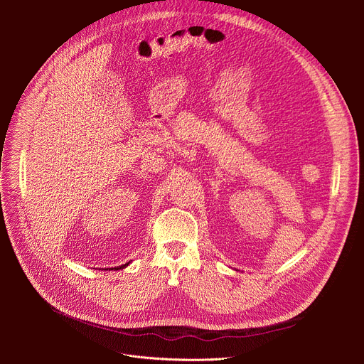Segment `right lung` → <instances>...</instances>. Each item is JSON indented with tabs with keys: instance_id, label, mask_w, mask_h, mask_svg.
<instances>
[{
	"instance_id": "add662e5",
	"label": "right lung",
	"mask_w": 364,
	"mask_h": 364,
	"mask_svg": "<svg viewBox=\"0 0 364 364\" xmlns=\"http://www.w3.org/2000/svg\"><path fill=\"white\" fill-rule=\"evenodd\" d=\"M129 265V262L128 264H125V265H121V267H117V268H114L115 271H118V269H122V268H125V267H128Z\"/></svg>"
}]
</instances>
